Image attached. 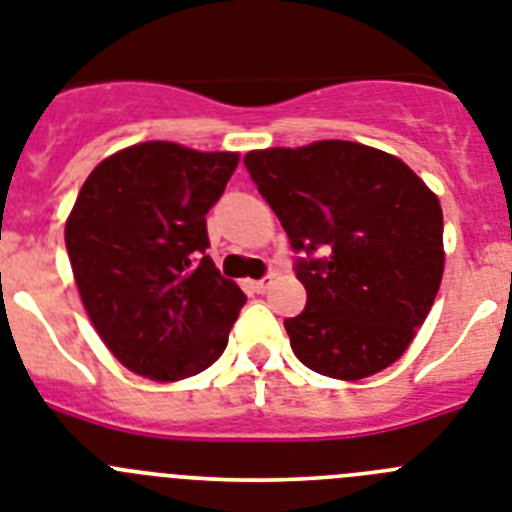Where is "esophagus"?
I'll use <instances>...</instances> for the list:
<instances>
[{"instance_id": "esophagus-1", "label": "esophagus", "mask_w": 512, "mask_h": 512, "mask_svg": "<svg viewBox=\"0 0 512 512\" xmlns=\"http://www.w3.org/2000/svg\"><path fill=\"white\" fill-rule=\"evenodd\" d=\"M274 285V277H264V279H253V282H248V287H251L253 292H266L269 290V287Z\"/></svg>"}]
</instances>
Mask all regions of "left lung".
I'll use <instances>...</instances> for the list:
<instances>
[{
  "label": "left lung",
  "mask_w": 512,
  "mask_h": 512,
  "mask_svg": "<svg viewBox=\"0 0 512 512\" xmlns=\"http://www.w3.org/2000/svg\"><path fill=\"white\" fill-rule=\"evenodd\" d=\"M285 227L308 292L287 318L305 368L336 381L381 373L404 355L443 279V209L404 160L368 144L321 139L243 157ZM323 250L326 260H310Z\"/></svg>",
  "instance_id": "1"
}]
</instances>
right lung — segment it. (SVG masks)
<instances>
[{"label":"right lung","mask_w":512,"mask_h":512,"mask_svg":"<svg viewBox=\"0 0 512 512\" xmlns=\"http://www.w3.org/2000/svg\"><path fill=\"white\" fill-rule=\"evenodd\" d=\"M238 152L139 142L82 183L64 227L82 305L131 373L176 383L225 352L246 295L204 251Z\"/></svg>","instance_id":"obj_1"}]
</instances>
